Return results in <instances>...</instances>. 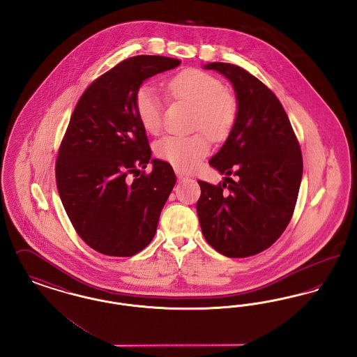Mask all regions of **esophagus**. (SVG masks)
Instances as JSON below:
<instances>
[{
    "label": "esophagus",
    "instance_id": "obj_1",
    "mask_svg": "<svg viewBox=\"0 0 357 357\" xmlns=\"http://www.w3.org/2000/svg\"><path fill=\"white\" fill-rule=\"evenodd\" d=\"M176 174H177V178H178V181H185V180L189 178L187 174H185V173H183L181 170L176 169Z\"/></svg>",
    "mask_w": 357,
    "mask_h": 357
}]
</instances>
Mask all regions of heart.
Masks as SVG:
<instances>
[{
	"instance_id": "heart-1",
	"label": "heart",
	"mask_w": 357,
	"mask_h": 357,
	"mask_svg": "<svg viewBox=\"0 0 357 357\" xmlns=\"http://www.w3.org/2000/svg\"><path fill=\"white\" fill-rule=\"evenodd\" d=\"M167 87L173 98L195 106L193 130H203L213 139H223L231 132L236 121L238 105L218 77L199 70H187L173 76ZM134 107L141 126L146 132L157 134L161 130L162 100L151 86L138 89L134 96ZM206 134L167 135L157 141L154 153L176 169H193L211 149Z\"/></svg>"
}]
</instances>
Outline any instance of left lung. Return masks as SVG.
<instances>
[{"label": "left lung", "instance_id": "left-lung-1", "mask_svg": "<svg viewBox=\"0 0 357 357\" xmlns=\"http://www.w3.org/2000/svg\"><path fill=\"white\" fill-rule=\"evenodd\" d=\"M204 68L231 82L238 115L209 160L225 181H197V216L206 242L218 252L245 258L268 248L289 225L300 190L302 154L281 102L259 79L228 63L213 61Z\"/></svg>", "mask_w": 357, "mask_h": 357}]
</instances>
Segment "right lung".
Wrapping results in <instances>:
<instances>
[{
  "mask_svg": "<svg viewBox=\"0 0 357 357\" xmlns=\"http://www.w3.org/2000/svg\"><path fill=\"white\" fill-rule=\"evenodd\" d=\"M180 63L126 59L94 80L76 105L57 155V190L77 235L100 254L132 257L154 238L176 174L168 162L151 158L134 96L146 79ZM149 162L145 175L140 169Z\"/></svg>",
  "mask_w": 357,
  "mask_h": 357,
  "instance_id": "add662e5",
  "label": "right lung"
}]
</instances>
